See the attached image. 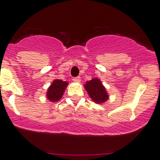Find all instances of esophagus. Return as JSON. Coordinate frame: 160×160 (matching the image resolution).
<instances>
[{
    "label": "esophagus",
    "instance_id": "34e87169",
    "mask_svg": "<svg viewBox=\"0 0 160 160\" xmlns=\"http://www.w3.org/2000/svg\"><path fill=\"white\" fill-rule=\"evenodd\" d=\"M73 82H81V78H80V77L73 78Z\"/></svg>",
    "mask_w": 160,
    "mask_h": 160
}]
</instances>
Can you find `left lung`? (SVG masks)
<instances>
[{"instance_id": "left-lung-1", "label": "left lung", "mask_w": 160, "mask_h": 160, "mask_svg": "<svg viewBox=\"0 0 160 160\" xmlns=\"http://www.w3.org/2000/svg\"><path fill=\"white\" fill-rule=\"evenodd\" d=\"M89 96L94 102L102 104L109 99V94L99 78H94L84 85Z\"/></svg>"}]
</instances>
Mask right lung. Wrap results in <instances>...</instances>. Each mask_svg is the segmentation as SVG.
<instances>
[{
    "instance_id": "add662e5",
    "label": "right lung",
    "mask_w": 160,
    "mask_h": 160,
    "mask_svg": "<svg viewBox=\"0 0 160 160\" xmlns=\"http://www.w3.org/2000/svg\"><path fill=\"white\" fill-rule=\"evenodd\" d=\"M69 83L60 79H54L46 92V98L50 102H58L64 94Z\"/></svg>"
}]
</instances>
